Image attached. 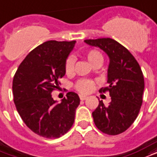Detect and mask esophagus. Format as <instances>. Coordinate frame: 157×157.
Here are the masks:
<instances>
[{
  "instance_id": "34e87169",
  "label": "esophagus",
  "mask_w": 157,
  "mask_h": 157,
  "mask_svg": "<svg viewBox=\"0 0 157 157\" xmlns=\"http://www.w3.org/2000/svg\"><path fill=\"white\" fill-rule=\"evenodd\" d=\"M86 98H87V96H83V95H81V96H80V99H81V101H85Z\"/></svg>"
}]
</instances>
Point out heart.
<instances>
[{"instance_id": "1", "label": "heart", "mask_w": 157, "mask_h": 157, "mask_svg": "<svg viewBox=\"0 0 157 157\" xmlns=\"http://www.w3.org/2000/svg\"><path fill=\"white\" fill-rule=\"evenodd\" d=\"M86 57L89 61V63L93 67L96 64L103 63V56L101 53L96 50H90L86 54ZM75 58L73 56H69L67 57L66 63H65V71L67 75H70L74 71L75 68ZM95 87V84L92 81L87 80V79H82L76 82L75 85V88L76 90H78L80 93L86 94L90 92Z\"/></svg>"}]
</instances>
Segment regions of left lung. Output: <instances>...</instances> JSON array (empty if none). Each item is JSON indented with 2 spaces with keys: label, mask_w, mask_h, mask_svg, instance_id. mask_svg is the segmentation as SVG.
Returning a JSON list of instances; mask_svg holds the SVG:
<instances>
[{
  "label": "left lung",
  "mask_w": 157,
  "mask_h": 157,
  "mask_svg": "<svg viewBox=\"0 0 157 157\" xmlns=\"http://www.w3.org/2000/svg\"><path fill=\"white\" fill-rule=\"evenodd\" d=\"M85 42L105 52L110 59L107 71L109 86L100 92L109 91L111 101L105 105L102 101L92 112L94 122L101 132L115 136L122 133L136 119L142 104L144 76L132 53L111 38L85 40Z\"/></svg>",
  "instance_id": "1"
}]
</instances>
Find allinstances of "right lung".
<instances>
[{"label":"right lung","instance_id":"obj_1","mask_svg":"<svg viewBox=\"0 0 157 157\" xmlns=\"http://www.w3.org/2000/svg\"><path fill=\"white\" fill-rule=\"evenodd\" d=\"M75 43H42L25 56L14 75L12 90L17 111L25 125L43 137H61L75 121L78 95L68 92L59 104L52 96L66 74L65 63Z\"/></svg>","mask_w":157,"mask_h":157}]
</instances>
